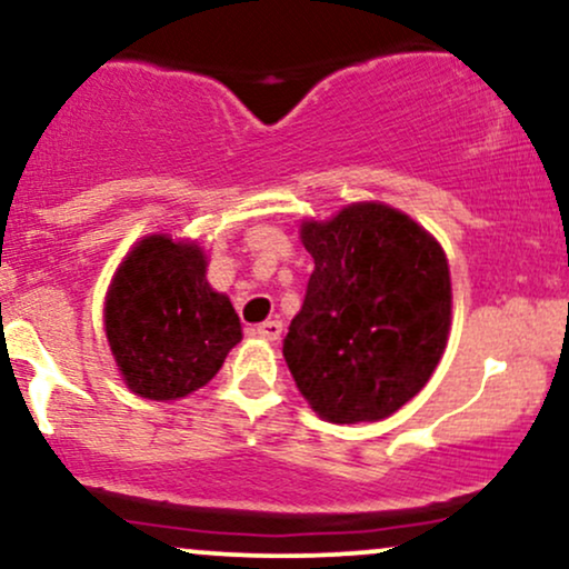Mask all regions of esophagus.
I'll list each match as a JSON object with an SVG mask.
<instances>
[{"label":"esophagus","mask_w":569,"mask_h":569,"mask_svg":"<svg viewBox=\"0 0 569 569\" xmlns=\"http://www.w3.org/2000/svg\"><path fill=\"white\" fill-rule=\"evenodd\" d=\"M253 335H257L259 339H267V342H276V339H280V335H283V323L264 321V323L253 326Z\"/></svg>","instance_id":"1"}]
</instances>
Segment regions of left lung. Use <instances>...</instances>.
<instances>
[{
    "label": "left lung",
    "instance_id": "left-lung-1",
    "mask_svg": "<svg viewBox=\"0 0 569 569\" xmlns=\"http://www.w3.org/2000/svg\"><path fill=\"white\" fill-rule=\"evenodd\" d=\"M316 259L283 358L310 409L335 426L396 415L426 388L447 350V253L409 213L380 200L302 219Z\"/></svg>",
    "mask_w": 569,
    "mask_h": 569
}]
</instances>
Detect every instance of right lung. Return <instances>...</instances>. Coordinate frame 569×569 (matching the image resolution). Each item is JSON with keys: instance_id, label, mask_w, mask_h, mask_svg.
<instances>
[{"instance_id": "1", "label": "right lung", "mask_w": 569, "mask_h": 569, "mask_svg": "<svg viewBox=\"0 0 569 569\" xmlns=\"http://www.w3.org/2000/svg\"><path fill=\"white\" fill-rule=\"evenodd\" d=\"M208 253L192 238L143 234L103 297V331L130 393L179 401L217 377L243 339L227 293L208 283Z\"/></svg>"}]
</instances>
